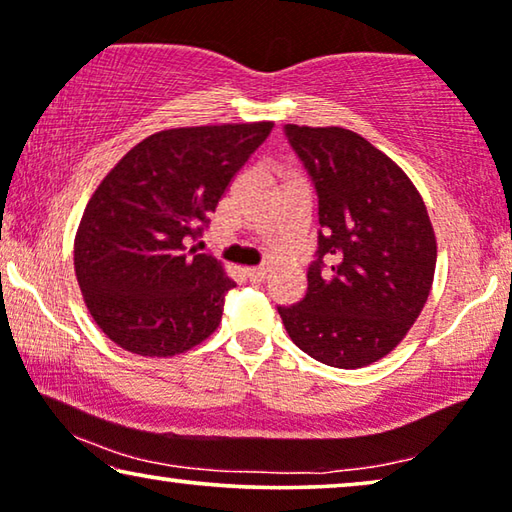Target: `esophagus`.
<instances>
[{
	"mask_svg": "<svg viewBox=\"0 0 512 512\" xmlns=\"http://www.w3.org/2000/svg\"><path fill=\"white\" fill-rule=\"evenodd\" d=\"M243 273H246V278L253 280V283H262V280L266 278V271L259 269V266H250V269H246Z\"/></svg>",
	"mask_w": 512,
	"mask_h": 512,
	"instance_id": "34e87169",
	"label": "esophagus"
}]
</instances>
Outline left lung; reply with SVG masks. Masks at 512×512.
Returning <instances> with one entry per match:
<instances>
[{
	"mask_svg": "<svg viewBox=\"0 0 512 512\" xmlns=\"http://www.w3.org/2000/svg\"><path fill=\"white\" fill-rule=\"evenodd\" d=\"M285 134L313 178L320 232L304 299L278 313L306 355L362 369L390 355L427 304L434 227L413 181L364 136L306 125Z\"/></svg>",
	"mask_w": 512,
	"mask_h": 512,
	"instance_id": "1",
	"label": "left lung"
}]
</instances>
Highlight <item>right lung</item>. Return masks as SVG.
<instances>
[{
  "label": "right lung",
  "mask_w": 512,
  "mask_h": 512,
  "mask_svg": "<svg viewBox=\"0 0 512 512\" xmlns=\"http://www.w3.org/2000/svg\"><path fill=\"white\" fill-rule=\"evenodd\" d=\"M273 122L176 127L150 134L104 176L74 239L85 306L122 350L174 357L220 325L234 280L199 239L229 183Z\"/></svg>",
  "instance_id": "add662e5"
}]
</instances>
